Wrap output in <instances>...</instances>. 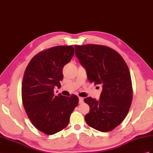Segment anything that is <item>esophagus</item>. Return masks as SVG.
<instances>
[{"label":"esophagus","instance_id":"1","mask_svg":"<svg viewBox=\"0 0 153 153\" xmlns=\"http://www.w3.org/2000/svg\"><path fill=\"white\" fill-rule=\"evenodd\" d=\"M79 103H80V104H81V103L83 102V98L79 97Z\"/></svg>","mask_w":153,"mask_h":153}]
</instances>
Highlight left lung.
I'll return each instance as SVG.
<instances>
[{"label": "left lung", "mask_w": 153, "mask_h": 153, "mask_svg": "<svg viewBox=\"0 0 153 153\" xmlns=\"http://www.w3.org/2000/svg\"><path fill=\"white\" fill-rule=\"evenodd\" d=\"M75 53L86 69L88 80L102 88L98 100L91 97L84 99L90 107L85 121L100 132L111 131L125 119L132 103L128 67L119 53L107 46L76 45Z\"/></svg>", "instance_id": "obj_1"}]
</instances>
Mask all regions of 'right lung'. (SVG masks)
I'll use <instances>...</instances> for the list:
<instances>
[{
  "instance_id": "obj_1",
  "label": "right lung",
  "mask_w": 153,
  "mask_h": 153,
  "mask_svg": "<svg viewBox=\"0 0 153 153\" xmlns=\"http://www.w3.org/2000/svg\"><path fill=\"white\" fill-rule=\"evenodd\" d=\"M74 55L72 45L55 46L35 55L25 71L21 88L24 108L32 124L45 134L65 128L79 103L75 94H54V88L61 87L63 67Z\"/></svg>"
}]
</instances>
